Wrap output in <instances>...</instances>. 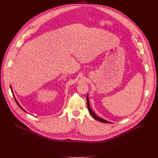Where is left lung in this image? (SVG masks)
<instances>
[{"label":"left lung","instance_id":"8db88e82","mask_svg":"<svg viewBox=\"0 0 158 158\" xmlns=\"http://www.w3.org/2000/svg\"><path fill=\"white\" fill-rule=\"evenodd\" d=\"M87 107H88V110H89V113L91 114V115L93 117L94 119H95L96 120L99 121H100V122H101V123H111L110 122L107 121H106V120H105V119H102V118H101L98 116L94 113V112L92 110L91 107H90L89 100V98H88V94L87 95Z\"/></svg>","mask_w":158,"mask_h":158}]
</instances>
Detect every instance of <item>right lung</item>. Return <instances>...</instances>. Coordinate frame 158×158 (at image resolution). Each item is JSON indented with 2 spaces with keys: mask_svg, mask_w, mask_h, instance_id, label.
I'll list each match as a JSON object with an SVG mask.
<instances>
[{
  "mask_svg": "<svg viewBox=\"0 0 158 158\" xmlns=\"http://www.w3.org/2000/svg\"><path fill=\"white\" fill-rule=\"evenodd\" d=\"M10 89H11V91H12V94H13V96H14V99H15V102H16V103L17 104V105L19 106V107L21 109H22V110H23L24 112H27L23 108H22V107H21V106L19 104V103L18 102V101H17V99H16V98H15V96H14V93H13V91H12V86L10 85Z\"/></svg>",
  "mask_w": 158,
  "mask_h": 158,
  "instance_id": "right-lung-1",
  "label": "right lung"
}]
</instances>
